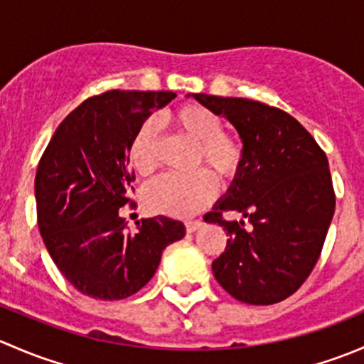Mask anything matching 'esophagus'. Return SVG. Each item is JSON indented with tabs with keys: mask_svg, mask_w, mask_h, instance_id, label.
I'll return each instance as SVG.
<instances>
[{
	"mask_svg": "<svg viewBox=\"0 0 364 364\" xmlns=\"http://www.w3.org/2000/svg\"><path fill=\"white\" fill-rule=\"evenodd\" d=\"M200 225H203V222H200V220H186L185 222L186 232H196Z\"/></svg>",
	"mask_w": 364,
	"mask_h": 364,
	"instance_id": "obj_1",
	"label": "esophagus"
}]
</instances>
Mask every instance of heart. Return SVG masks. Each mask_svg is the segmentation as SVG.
Wrapping results in <instances>:
<instances>
[{
    "label": "heart",
    "mask_w": 364,
    "mask_h": 364,
    "mask_svg": "<svg viewBox=\"0 0 364 364\" xmlns=\"http://www.w3.org/2000/svg\"><path fill=\"white\" fill-rule=\"evenodd\" d=\"M164 123L196 144L192 167H204L208 172L199 168L186 176H160L144 186L142 204L155 215L190 216L208 205L215 196L212 175L222 186L237 178L245 161L243 142L236 135L222 132L220 117L199 104L179 105L165 114ZM128 160L139 176H149L156 168V130L151 121L142 123L134 134Z\"/></svg>",
    "instance_id": "1"
}]
</instances>
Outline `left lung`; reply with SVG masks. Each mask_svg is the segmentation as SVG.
Instances as JSON below:
<instances>
[{
    "label": "left lung",
    "mask_w": 364,
    "mask_h": 364,
    "mask_svg": "<svg viewBox=\"0 0 364 364\" xmlns=\"http://www.w3.org/2000/svg\"><path fill=\"white\" fill-rule=\"evenodd\" d=\"M240 134L245 161L204 222L227 230L225 252L213 260L218 284L248 304H274L303 285L321 257L335 215L328 156L291 114L262 102L193 95ZM241 212L252 227L229 223Z\"/></svg>",
    "instance_id": "obj_1"
}]
</instances>
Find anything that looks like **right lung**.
<instances>
[{
    "label": "right lung",
    "mask_w": 364,
    "mask_h": 364,
    "mask_svg": "<svg viewBox=\"0 0 364 364\" xmlns=\"http://www.w3.org/2000/svg\"><path fill=\"white\" fill-rule=\"evenodd\" d=\"M172 98V91L119 90L87 98L56 128L40 159V234L58 269L84 296L135 294L153 278L161 252L185 236V225L167 216L141 220L130 234L119 215L132 204V137Z\"/></svg>",
    "instance_id": "add662e5"
}]
</instances>
